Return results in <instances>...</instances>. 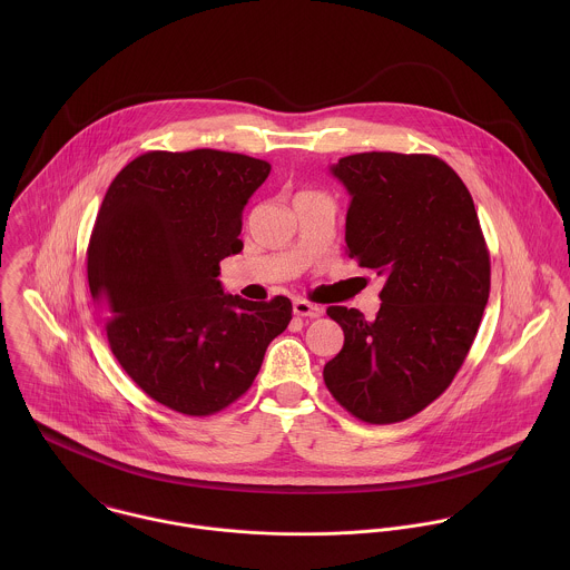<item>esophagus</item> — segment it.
<instances>
[{"mask_svg": "<svg viewBox=\"0 0 570 570\" xmlns=\"http://www.w3.org/2000/svg\"><path fill=\"white\" fill-rule=\"evenodd\" d=\"M294 314L301 316V318H321L323 316V307L309 303V301H294Z\"/></svg>", "mask_w": 570, "mask_h": 570, "instance_id": "esophagus-1", "label": "esophagus"}]
</instances>
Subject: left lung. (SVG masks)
Here are the masks:
<instances>
[{
  "mask_svg": "<svg viewBox=\"0 0 570 570\" xmlns=\"http://www.w3.org/2000/svg\"><path fill=\"white\" fill-rule=\"evenodd\" d=\"M346 254L384 276L375 321L328 307L344 346L325 364L335 402L366 423H397L445 393L489 298V249L474 199L452 166L428 154L340 158Z\"/></svg>",
  "mask_w": 570,
  "mask_h": 570,
  "instance_id": "8db88e82",
  "label": "left lung"
}]
</instances>
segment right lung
<instances>
[{"instance_id":"add662e5","label":"right lung","mask_w":570,"mask_h":570,"mask_svg":"<svg viewBox=\"0 0 570 570\" xmlns=\"http://www.w3.org/2000/svg\"><path fill=\"white\" fill-rule=\"evenodd\" d=\"M269 164L217 149L147 151L109 184L87 245L107 342L156 402L208 416L252 386L292 303L224 294L219 263L244 249V206Z\"/></svg>"}]
</instances>
